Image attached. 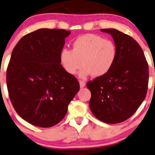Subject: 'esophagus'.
Wrapping results in <instances>:
<instances>
[{
	"label": "esophagus",
	"instance_id": "34e87169",
	"mask_svg": "<svg viewBox=\"0 0 155 155\" xmlns=\"http://www.w3.org/2000/svg\"><path fill=\"white\" fill-rule=\"evenodd\" d=\"M79 85H80L81 88H83L85 86V82H83V81H79Z\"/></svg>",
	"mask_w": 155,
	"mask_h": 155
}]
</instances>
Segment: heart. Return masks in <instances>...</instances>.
I'll use <instances>...</instances> for the list:
<instances>
[{"mask_svg": "<svg viewBox=\"0 0 155 155\" xmlns=\"http://www.w3.org/2000/svg\"><path fill=\"white\" fill-rule=\"evenodd\" d=\"M117 53V47L111 40L96 34H85L73 41L71 50H61L59 61L63 69L71 76L76 74L82 63L81 78L91 75L100 77L110 71Z\"/></svg>", "mask_w": 155, "mask_h": 155, "instance_id": "obj_1", "label": "heart"}]
</instances>
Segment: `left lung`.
I'll list each match as a JSON object with an SVG mask.
<instances>
[{
  "instance_id": "1",
  "label": "left lung",
  "mask_w": 155,
  "mask_h": 155,
  "mask_svg": "<svg viewBox=\"0 0 155 155\" xmlns=\"http://www.w3.org/2000/svg\"><path fill=\"white\" fill-rule=\"evenodd\" d=\"M117 47L116 61L105 76L87 82L89 106L98 120L108 124L125 121L136 112L147 93L149 65L142 48L129 35L116 29H102Z\"/></svg>"
}]
</instances>
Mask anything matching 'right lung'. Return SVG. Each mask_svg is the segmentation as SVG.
Returning <instances> with one entry per match:
<instances>
[{
  "mask_svg": "<svg viewBox=\"0 0 155 155\" xmlns=\"http://www.w3.org/2000/svg\"><path fill=\"white\" fill-rule=\"evenodd\" d=\"M71 31L39 29L13 49L6 84L15 110L30 124L49 128L62 120L79 83L60 64L59 53Z\"/></svg>",
  "mask_w": 155,
  "mask_h": 155,
  "instance_id": "right-lung-1",
  "label": "right lung"
}]
</instances>
